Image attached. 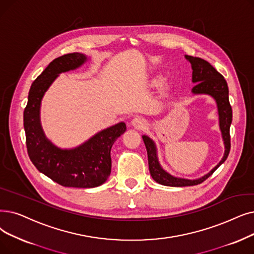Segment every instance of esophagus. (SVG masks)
<instances>
[{
  "label": "esophagus",
  "mask_w": 254,
  "mask_h": 254,
  "mask_svg": "<svg viewBox=\"0 0 254 254\" xmlns=\"http://www.w3.org/2000/svg\"><path fill=\"white\" fill-rule=\"evenodd\" d=\"M130 125L137 129H143L146 127V121L142 117H135L133 120L130 121Z\"/></svg>",
  "instance_id": "34e87169"
}]
</instances>
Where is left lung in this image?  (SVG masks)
<instances>
[{"label": "left lung", "mask_w": 254, "mask_h": 254, "mask_svg": "<svg viewBox=\"0 0 254 254\" xmlns=\"http://www.w3.org/2000/svg\"><path fill=\"white\" fill-rule=\"evenodd\" d=\"M187 61L191 63L192 67V83L196 84L192 88V94L200 95L205 94L212 96L217 105L219 116V128L221 130V136L224 144V154L216 166L201 178L189 180L185 178H179L170 174L165 170L159 161L158 148L154 141L147 135H143L142 139L147 150L148 167L151 178L158 184L168 187H186L195 186L204 182L208 176H211L215 170L223 164L228 157L230 150V136L229 127L233 120V110H231L228 98V86L221 73H219L207 61L185 55Z\"/></svg>", "instance_id": "obj_1"}]
</instances>
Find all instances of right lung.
<instances>
[{"label":"right lung","instance_id":"right-lung-1","mask_svg":"<svg viewBox=\"0 0 254 254\" xmlns=\"http://www.w3.org/2000/svg\"><path fill=\"white\" fill-rule=\"evenodd\" d=\"M90 58L82 53H71L53 60L33 82L24 111L26 144L34 166L63 187L94 188L103 185L112 167L111 148L127 130L125 123L98 131L72 148H60L46 136L40 121L43 95L62 72L81 67Z\"/></svg>","mask_w":254,"mask_h":254}]
</instances>
